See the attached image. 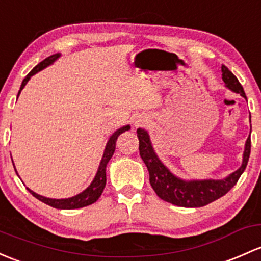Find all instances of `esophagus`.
Listing matches in <instances>:
<instances>
[{
	"mask_svg": "<svg viewBox=\"0 0 261 261\" xmlns=\"http://www.w3.org/2000/svg\"><path fill=\"white\" fill-rule=\"evenodd\" d=\"M144 123H145V120L142 119V117H138L135 121V126L136 127H139V126H144Z\"/></svg>",
	"mask_w": 261,
	"mask_h": 261,
	"instance_id": "esophagus-1",
	"label": "esophagus"
}]
</instances>
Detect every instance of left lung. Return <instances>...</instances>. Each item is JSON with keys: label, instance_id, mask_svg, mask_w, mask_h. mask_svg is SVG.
<instances>
[{"label": "left lung", "instance_id": "obj_1", "mask_svg": "<svg viewBox=\"0 0 261 261\" xmlns=\"http://www.w3.org/2000/svg\"><path fill=\"white\" fill-rule=\"evenodd\" d=\"M221 71H223V81L226 85V87L246 98L243 86H241L237 76L231 71H229V68L225 65L221 66ZM136 133H138L139 138L140 156L149 170L150 184L155 190L156 195L163 199L164 201L171 202L177 206L201 207L215 201L219 197L224 196L238 182L241 174L248 165L249 156H250L251 140L250 135H249L245 144L243 165L237 171L229 175L226 179L185 181L172 175L167 170V167L159 160L155 151H153L151 142H150L149 134L146 131L142 130V128H138Z\"/></svg>", "mask_w": 261, "mask_h": 261}]
</instances>
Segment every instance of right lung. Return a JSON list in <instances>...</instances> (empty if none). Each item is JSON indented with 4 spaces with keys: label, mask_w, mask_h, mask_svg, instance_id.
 Wrapping results in <instances>:
<instances>
[{
    "label": "right lung",
    "mask_w": 261,
    "mask_h": 261,
    "mask_svg": "<svg viewBox=\"0 0 261 261\" xmlns=\"http://www.w3.org/2000/svg\"><path fill=\"white\" fill-rule=\"evenodd\" d=\"M59 57H60V54L51 55V56H48L47 59H45L43 61H41L37 66H35V67L31 70V72H30L29 75H27L26 77L23 79V81H22L20 91H18V95H20L21 90L23 89L24 85L27 84V81L30 80V77H31L32 75L37 73L38 71H41L42 68L47 67L48 65H51L52 62H54L55 60L59 59ZM127 130H130V126H128V125L123 126V127L119 128V130H117L116 133H115L114 135L111 136V138H110V140L108 141V145H106L105 152H103L102 160H101L100 166H98L97 174H96L94 181H92L91 185H90L89 188L86 189V190L82 191V193L79 194V195H76L73 197H68V199H48V197L38 195V194L34 193L32 190H30V189H27V190H29L30 193L32 194V195L36 197V199L40 200V201L45 202V204L50 205V206H52V207H56V209H65V210L79 209V207H84V206H87V205L94 204L96 200H97L98 197L101 196L103 189H105V185H106V165H108L109 160L112 158V155H114L115 147H116V140L120 135H121L122 133H125V131H127ZM12 163H13V161H12Z\"/></svg>",
    "instance_id": "1"
}]
</instances>
